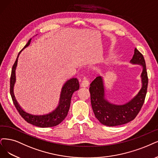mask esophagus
I'll return each instance as SVG.
<instances>
[{
    "label": "esophagus",
    "instance_id": "1",
    "mask_svg": "<svg viewBox=\"0 0 158 158\" xmlns=\"http://www.w3.org/2000/svg\"><path fill=\"white\" fill-rule=\"evenodd\" d=\"M89 85V81L84 79L83 81H82V83H81V86H82V87H87Z\"/></svg>",
    "mask_w": 158,
    "mask_h": 158
}]
</instances>
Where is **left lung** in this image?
I'll return each mask as SVG.
<instances>
[{
	"label": "left lung",
	"mask_w": 158,
	"mask_h": 158,
	"mask_svg": "<svg viewBox=\"0 0 158 158\" xmlns=\"http://www.w3.org/2000/svg\"><path fill=\"white\" fill-rule=\"evenodd\" d=\"M130 62L143 67L141 75L142 87L132 100L124 105H115L105 98L103 77L98 76L90 84L89 91L92 110L100 123L107 126H120L130 122L136 117L144 102L148 87V75L143 55L136 48Z\"/></svg>",
	"instance_id": "8db88e82"
}]
</instances>
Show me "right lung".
<instances>
[{"label": "right lung", "instance_id": "add662e5", "mask_svg": "<svg viewBox=\"0 0 158 158\" xmlns=\"http://www.w3.org/2000/svg\"><path fill=\"white\" fill-rule=\"evenodd\" d=\"M31 39L29 40L24 47L25 49L30 45ZM22 51V50H21ZM21 51L17 55V59L11 69L10 77V94L14 106L17 111L28 123L40 127H49L57 126L64 120L68 114L70 107L71 99L75 91L79 89V81L77 78H72L68 80L62 86L58 102L55 106L46 112L38 114H33L25 111L17 103L14 94V86L15 83V69L17 65V58Z\"/></svg>", "mask_w": 158, "mask_h": 158}]
</instances>
